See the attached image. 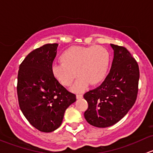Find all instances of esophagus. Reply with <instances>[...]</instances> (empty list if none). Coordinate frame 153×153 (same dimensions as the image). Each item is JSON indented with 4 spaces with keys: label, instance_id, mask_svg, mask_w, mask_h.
<instances>
[{
    "label": "esophagus",
    "instance_id": "1",
    "mask_svg": "<svg viewBox=\"0 0 153 153\" xmlns=\"http://www.w3.org/2000/svg\"><path fill=\"white\" fill-rule=\"evenodd\" d=\"M83 98V95H76L77 99H81Z\"/></svg>",
    "mask_w": 153,
    "mask_h": 153
}]
</instances>
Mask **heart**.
I'll return each instance as SVG.
<instances>
[{
    "mask_svg": "<svg viewBox=\"0 0 153 153\" xmlns=\"http://www.w3.org/2000/svg\"><path fill=\"white\" fill-rule=\"evenodd\" d=\"M61 63L53 64L54 77L62 85L69 86L75 78L78 81L72 87L75 92L84 91L90 84H101L105 80L110 64V55L105 48L100 46L68 48L60 56Z\"/></svg>",
    "mask_w": 153,
    "mask_h": 153,
    "instance_id": "heart-1",
    "label": "heart"
}]
</instances>
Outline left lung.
<instances>
[{"instance_id":"8db88e82","label":"left lung","mask_w":153,"mask_h":153,"mask_svg":"<svg viewBox=\"0 0 153 153\" xmlns=\"http://www.w3.org/2000/svg\"><path fill=\"white\" fill-rule=\"evenodd\" d=\"M110 46L114 58L109 73L98 87L84 95L88 103L84 118L96 127H108L118 122L134 105L138 94V63L125 47Z\"/></svg>"}]
</instances>
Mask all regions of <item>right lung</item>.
Masks as SVG:
<instances>
[{
    "label": "right lung",
    "instance_id": "add662e5",
    "mask_svg": "<svg viewBox=\"0 0 153 153\" xmlns=\"http://www.w3.org/2000/svg\"><path fill=\"white\" fill-rule=\"evenodd\" d=\"M58 44H47L27 55L18 75L20 109L32 126L51 132L62 124L66 109L76 101V95L54 77L52 63Z\"/></svg>",
    "mask_w": 153,
    "mask_h": 153
}]
</instances>
